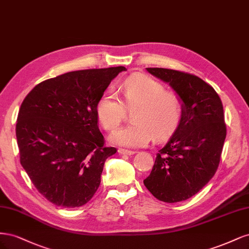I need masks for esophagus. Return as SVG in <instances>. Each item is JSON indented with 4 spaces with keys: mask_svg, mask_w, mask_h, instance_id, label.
I'll list each match as a JSON object with an SVG mask.
<instances>
[{
    "mask_svg": "<svg viewBox=\"0 0 249 249\" xmlns=\"http://www.w3.org/2000/svg\"><path fill=\"white\" fill-rule=\"evenodd\" d=\"M118 153L120 155H126V156H131V155H134L135 152H133V150H129V149H124V148H119L118 149Z\"/></svg>",
    "mask_w": 249,
    "mask_h": 249,
    "instance_id": "esophagus-1",
    "label": "esophagus"
}]
</instances>
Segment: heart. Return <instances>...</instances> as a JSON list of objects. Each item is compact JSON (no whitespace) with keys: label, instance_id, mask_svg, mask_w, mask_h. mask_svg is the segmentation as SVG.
Segmentation results:
<instances>
[{"label":"heart","instance_id":"heart-1","mask_svg":"<svg viewBox=\"0 0 249 249\" xmlns=\"http://www.w3.org/2000/svg\"><path fill=\"white\" fill-rule=\"evenodd\" d=\"M124 102L114 91H106L96 104V115L107 131H114L123 122L125 107L132 112L133 124L113 133L110 141L124 147H142L152 140L168 136L180 122L182 102L166 91L164 85L144 74H133L120 86Z\"/></svg>","mask_w":249,"mask_h":249}]
</instances>
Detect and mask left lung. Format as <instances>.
Returning <instances> with one entry per match:
<instances>
[{
    "instance_id": "obj_1",
    "label": "left lung",
    "mask_w": 249,
    "mask_h": 249,
    "mask_svg": "<svg viewBox=\"0 0 249 249\" xmlns=\"http://www.w3.org/2000/svg\"><path fill=\"white\" fill-rule=\"evenodd\" d=\"M168 83L182 102L175 133L157 154L147 190L164 202L190 198L212 178L227 137L223 106L214 88L193 74L167 69H146Z\"/></svg>"
}]
</instances>
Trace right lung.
<instances>
[{
	"label": "right lung",
	"instance_id": "right-lung-1",
	"mask_svg": "<svg viewBox=\"0 0 249 249\" xmlns=\"http://www.w3.org/2000/svg\"><path fill=\"white\" fill-rule=\"evenodd\" d=\"M124 66L66 72L36 85L18 111L20 164L54 205L77 208L92 198L104 164L116 153L104 146L96 104Z\"/></svg>",
	"mask_w": 249,
	"mask_h": 249
}]
</instances>
